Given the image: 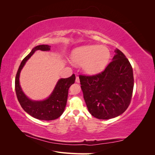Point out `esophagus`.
Returning <instances> with one entry per match:
<instances>
[{
	"label": "esophagus",
	"mask_w": 155,
	"mask_h": 155,
	"mask_svg": "<svg viewBox=\"0 0 155 155\" xmlns=\"http://www.w3.org/2000/svg\"><path fill=\"white\" fill-rule=\"evenodd\" d=\"M76 82L78 83L80 82V81H79V78L78 76H76Z\"/></svg>",
	"instance_id": "esophagus-1"
}]
</instances>
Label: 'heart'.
<instances>
[{
    "mask_svg": "<svg viewBox=\"0 0 155 155\" xmlns=\"http://www.w3.org/2000/svg\"><path fill=\"white\" fill-rule=\"evenodd\" d=\"M110 55V50L106 46L87 45L75 48L71 54V60L75 64H82L86 73L96 74L104 69Z\"/></svg>",
    "mask_w": 155,
    "mask_h": 155,
    "instance_id": "obj_1",
    "label": "heart"
}]
</instances>
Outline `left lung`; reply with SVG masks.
I'll use <instances>...</instances> for the list:
<instances>
[{
    "label": "left lung",
    "mask_w": 155,
    "mask_h": 155,
    "mask_svg": "<svg viewBox=\"0 0 155 155\" xmlns=\"http://www.w3.org/2000/svg\"><path fill=\"white\" fill-rule=\"evenodd\" d=\"M114 51L112 61L104 72L79 76L87 109L97 119L108 120L121 115L132 97L133 68L123 52L117 48Z\"/></svg>",
    "instance_id": "left-lung-1"
}]
</instances>
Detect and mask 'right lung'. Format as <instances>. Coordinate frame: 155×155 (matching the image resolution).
<instances>
[{
    "label": "right lung",
    "instance_id": "right-lung-1",
    "mask_svg": "<svg viewBox=\"0 0 155 155\" xmlns=\"http://www.w3.org/2000/svg\"><path fill=\"white\" fill-rule=\"evenodd\" d=\"M50 48L49 45H41L33 48L30 53L22 61L15 81L17 97L22 109L34 118L46 121L55 120L62 115L67 105L68 88L74 83L76 76L72 74L68 78L59 79L51 94L46 99L40 101L32 100L25 95L20 85L19 77L21 70L35 51H50Z\"/></svg>",
    "mask_w": 155,
    "mask_h": 155
}]
</instances>
